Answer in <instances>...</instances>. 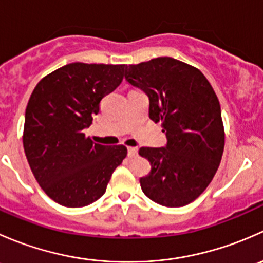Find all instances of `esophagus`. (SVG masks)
<instances>
[{"mask_svg": "<svg viewBox=\"0 0 263 263\" xmlns=\"http://www.w3.org/2000/svg\"><path fill=\"white\" fill-rule=\"evenodd\" d=\"M127 151H128V156L129 158H134V156L137 155V147H128L127 148Z\"/></svg>", "mask_w": 263, "mask_h": 263, "instance_id": "esophagus-1", "label": "esophagus"}]
</instances>
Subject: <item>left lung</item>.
Here are the masks:
<instances>
[{
	"label": "left lung",
	"mask_w": 263,
	"mask_h": 263,
	"mask_svg": "<svg viewBox=\"0 0 263 263\" xmlns=\"http://www.w3.org/2000/svg\"><path fill=\"white\" fill-rule=\"evenodd\" d=\"M126 80L148 97V117L160 122L165 147H141L151 164L141 190L154 202L181 208L213 181L224 151L220 103L198 68L172 57L126 66Z\"/></svg>",
	"instance_id": "obj_1"
}]
</instances>
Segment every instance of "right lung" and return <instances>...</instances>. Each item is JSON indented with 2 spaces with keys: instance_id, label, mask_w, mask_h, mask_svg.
Wrapping results in <instances>:
<instances>
[{
  "instance_id": "obj_1",
  "label": "right lung",
  "mask_w": 263,
  "mask_h": 263,
  "mask_svg": "<svg viewBox=\"0 0 263 263\" xmlns=\"http://www.w3.org/2000/svg\"><path fill=\"white\" fill-rule=\"evenodd\" d=\"M126 65L75 62L36 84L25 110L23 144L42 190L66 208L99 200L127 155L123 145L94 144L84 129L100 100L121 84Z\"/></svg>"
}]
</instances>
